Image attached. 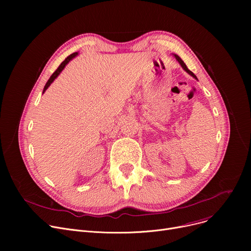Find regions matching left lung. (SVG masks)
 <instances>
[{
	"mask_svg": "<svg viewBox=\"0 0 251 251\" xmlns=\"http://www.w3.org/2000/svg\"><path fill=\"white\" fill-rule=\"evenodd\" d=\"M175 57H176V59H177V61H178V62H179V63H180V65H181V66H182V68H183V69H184V70H185V71H186V72H187V73H189V74H190V75H191V76H193V77H194V78H196V76H195V75H194V74H193V73H192V72H191V71H190V70H189V69H188V68H187V66H186V65H185V63H184V62H183V61H182V60H181V58H180V57H179V56H177V55H175Z\"/></svg>",
	"mask_w": 251,
	"mask_h": 251,
	"instance_id": "left-lung-1",
	"label": "left lung"
}]
</instances>
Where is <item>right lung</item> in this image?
<instances>
[{
	"mask_svg": "<svg viewBox=\"0 0 251 251\" xmlns=\"http://www.w3.org/2000/svg\"><path fill=\"white\" fill-rule=\"evenodd\" d=\"M76 55H77V52H73V54H71L70 56H68L67 58H66V59H65V60L60 64V66H59V67L57 68V70H56L54 73L51 74V76L50 77V79L48 80V82L46 83V85H45V87H44V91H43V92H45V91L47 90V88L50 85V83L55 80V79L57 78V76H58V75L61 73V71L65 68V66L67 65V64L69 63V61H70V60H72Z\"/></svg>",
	"mask_w": 251,
	"mask_h": 251,
	"instance_id": "obj_1",
	"label": "right lung"
}]
</instances>
